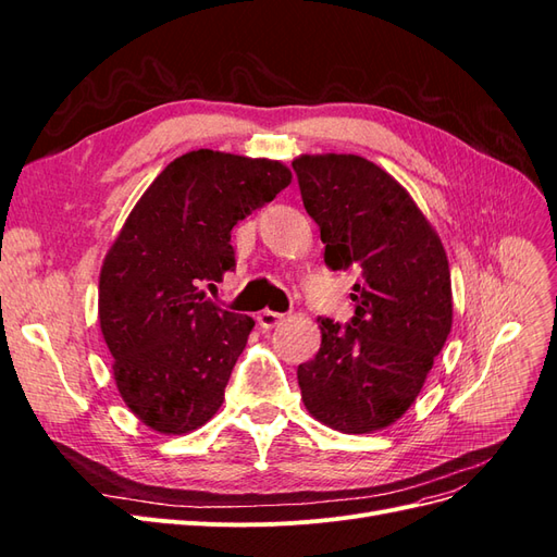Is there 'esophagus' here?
<instances>
[{
  "instance_id": "34e87169",
  "label": "esophagus",
  "mask_w": 557,
  "mask_h": 557,
  "mask_svg": "<svg viewBox=\"0 0 557 557\" xmlns=\"http://www.w3.org/2000/svg\"><path fill=\"white\" fill-rule=\"evenodd\" d=\"M283 320V313H276V311H269V309H264V311H260L258 313V325L260 327H264V330H272V327H276L278 323Z\"/></svg>"
}]
</instances>
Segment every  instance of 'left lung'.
Segmentation results:
<instances>
[{
  "label": "left lung",
  "instance_id": "8db88e82",
  "mask_svg": "<svg viewBox=\"0 0 557 557\" xmlns=\"http://www.w3.org/2000/svg\"><path fill=\"white\" fill-rule=\"evenodd\" d=\"M293 170L325 264L360 274L350 323L318 318L320 350L297 367L301 401L336 432H376L407 413L450 334L446 250L407 188L379 164L325 153L299 156Z\"/></svg>",
  "mask_w": 557,
  "mask_h": 557
}]
</instances>
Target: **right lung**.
Here are the masks:
<instances>
[{
	"mask_svg": "<svg viewBox=\"0 0 557 557\" xmlns=\"http://www.w3.org/2000/svg\"><path fill=\"white\" fill-rule=\"evenodd\" d=\"M293 172L278 160L199 148L148 185L99 274V327L127 409L160 434L215 416L256 320L207 299L237 267L232 227L262 209Z\"/></svg>",
	"mask_w": 557,
	"mask_h": 557,
	"instance_id": "obj_1",
	"label": "right lung"
}]
</instances>
